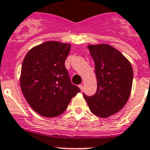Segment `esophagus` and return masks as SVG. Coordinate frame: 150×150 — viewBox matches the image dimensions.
I'll return each instance as SVG.
<instances>
[{"mask_svg":"<svg viewBox=\"0 0 150 150\" xmlns=\"http://www.w3.org/2000/svg\"><path fill=\"white\" fill-rule=\"evenodd\" d=\"M79 87L80 89H81V90H82V89H83V86H82V84L79 85Z\"/></svg>","mask_w":150,"mask_h":150,"instance_id":"esophagus-1","label":"esophagus"}]
</instances>
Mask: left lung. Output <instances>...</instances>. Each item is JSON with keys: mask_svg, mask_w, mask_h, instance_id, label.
<instances>
[{"mask_svg": "<svg viewBox=\"0 0 150 150\" xmlns=\"http://www.w3.org/2000/svg\"><path fill=\"white\" fill-rule=\"evenodd\" d=\"M88 49L95 63L97 89L93 96L83 93V96L93 114L107 117L121 110L128 101L132 86V68L111 46L89 45Z\"/></svg>", "mask_w": 150, "mask_h": 150, "instance_id": "left-lung-1", "label": "left lung"}]
</instances>
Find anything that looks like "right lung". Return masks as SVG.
Masks as SVG:
<instances>
[{
	"label": "right lung",
	"instance_id": "add662e5",
	"mask_svg": "<svg viewBox=\"0 0 150 150\" xmlns=\"http://www.w3.org/2000/svg\"><path fill=\"white\" fill-rule=\"evenodd\" d=\"M71 45L48 41L32 48L22 62L20 85L33 109L43 117L61 115L81 90L71 82L64 62Z\"/></svg>",
	"mask_w": 150,
	"mask_h": 150
}]
</instances>
